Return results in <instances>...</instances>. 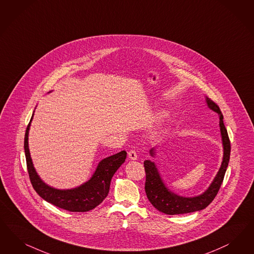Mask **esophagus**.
<instances>
[{
	"label": "esophagus",
	"instance_id": "34e87169",
	"mask_svg": "<svg viewBox=\"0 0 254 254\" xmlns=\"http://www.w3.org/2000/svg\"><path fill=\"white\" fill-rule=\"evenodd\" d=\"M128 157H129V159H131L132 161L137 160V154H136V152L134 150H130L128 152Z\"/></svg>",
	"mask_w": 254,
	"mask_h": 254
}]
</instances>
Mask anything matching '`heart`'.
Returning <instances> with one entry per match:
<instances>
[{
	"instance_id": "b5f03b06",
	"label": "heart",
	"mask_w": 254,
	"mask_h": 254,
	"mask_svg": "<svg viewBox=\"0 0 254 254\" xmlns=\"http://www.w3.org/2000/svg\"><path fill=\"white\" fill-rule=\"evenodd\" d=\"M166 117V114L165 113H163V114H161V116H160V120H163V119H164Z\"/></svg>"
}]
</instances>
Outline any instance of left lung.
<instances>
[{"label":"left lung","instance_id":"left-lung-1","mask_svg":"<svg viewBox=\"0 0 254 254\" xmlns=\"http://www.w3.org/2000/svg\"><path fill=\"white\" fill-rule=\"evenodd\" d=\"M205 103L209 109L218 113L220 117V131L223 148V156L219 171L215 176L210 185L208 186V188L206 189L204 192L198 194L196 196L190 197L181 196L173 192L164 183L155 163L150 160H146L144 162L146 171L145 190L147 199L156 209L164 214L179 215L195 212L204 209L214 200L222 183L227 166L229 164L231 144L227 130L223 123V116L221 114L220 107H218L212 100L207 97H205ZM149 154L151 157L155 158V147H152L149 150Z\"/></svg>","mask_w":254,"mask_h":254}]
</instances>
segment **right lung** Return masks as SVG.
<instances>
[{
	"instance_id": "obj_1",
	"label": "right lung",
	"mask_w": 254,
	"mask_h": 254,
	"mask_svg": "<svg viewBox=\"0 0 254 254\" xmlns=\"http://www.w3.org/2000/svg\"><path fill=\"white\" fill-rule=\"evenodd\" d=\"M32 119L26 129L24 150L29 177L33 189L40 196L52 205L71 212H86L95 208L107 196L110 182L115 173L125 162L127 152L123 150L100 161L90 180L72 189H57L45 183L33 166L29 149V131Z\"/></svg>"
}]
</instances>
